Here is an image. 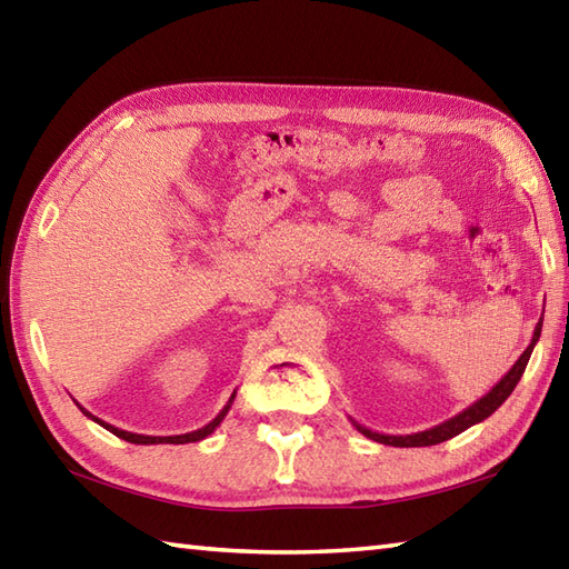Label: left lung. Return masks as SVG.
<instances>
[{"mask_svg":"<svg viewBox=\"0 0 569 569\" xmlns=\"http://www.w3.org/2000/svg\"><path fill=\"white\" fill-rule=\"evenodd\" d=\"M540 330H542V318H540V322L536 325L533 340H530V345L526 347V352L516 359V365L503 373L501 381H499L497 386H493V389H491L489 393L481 396L479 401H475L469 408H465L462 413H457L455 418L440 422V426H432V428H428V430L410 432V435H386V432H377V430L365 428V426H361V422H357L355 418H349V420H352V426H355L361 435H367L369 440L381 442V445H391V447H428V445H438V442L450 440V438H455V435L465 432L467 428L477 426V422L487 420V418L493 413V410H497V408L506 401V398H509V396L513 393L516 383L521 381V377H523V371H526V365H528L530 355H533V347H536L538 340H540Z\"/></svg>","mask_w":569,"mask_h":569,"instance_id":"8db88e82","label":"left lung"}]
</instances>
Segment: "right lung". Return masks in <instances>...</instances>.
<instances>
[{
  "mask_svg": "<svg viewBox=\"0 0 569 569\" xmlns=\"http://www.w3.org/2000/svg\"><path fill=\"white\" fill-rule=\"evenodd\" d=\"M234 396H237V391H234L232 396H229V401L224 403V408H222L220 413H217V416L208 422V426H204V428H198V430H192V432H183V435H139V432L119 430V428L110 426V422L100 420L98 416H92L90 410H84L80 403H78V408H80L82 413L88 416L90 420L98 422V426H102L104 430H110L112 435H117V438H122V440H127V442H134V445H186V442H198V440H204V438H208V435H212L217 428H220V422L224 420V416L229 413V408H232V403H234Z\"/></svg>",
  "mask_w": 569,
  "mask_h": 569,
  "instance_id": "1",
  "label": "right lung"
}]
</instances>
